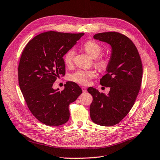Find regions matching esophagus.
<instances>
[{
    "label": "esophagus",
    "mask_w": 160,
    "mask_h": 160,
    "mask_svg": "<svg viewBox=\"0 0 160 160\" xmlns=\"http://www.w3.org/2000/svg\"><path fill=\"white\" fill-rule=\"evenodd\" d=\"M82 90L83 92H87V89H86V88L85 87H82Z\"/></svg>",
    "instance_id": "34e87169"
}]
</instances>
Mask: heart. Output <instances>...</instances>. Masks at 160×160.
<instances>
[{
  "label": "heart",
  "mask_w": 160,
  "mask_h": 160,
  "mask_svg": "<svg viewBox=\"0 0 160 160\" xmlns=\"http://www.w3.org/2000/svg\"><path fill=\"white\" fill-rule=\"evenodd\" d=\"M84 49L90 57L95 59L99 56L102 52L101 46L93 40H89L84 44ZM76 51L74 48L68 50L64 55L63 60L65 65H72ZM109 61L107 58L101 57L95 61V65L100 70H103L107 67ZM97 76V72L95 70H78L69 76V80L82 85H88L90 81Z\"/></svg>",
  "instance_id": "b5f03b06"
}]
</instances>
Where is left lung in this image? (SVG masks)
I'll list each match as a JSON object with an SVG mask.
<instances>
[{
  "instance_id": "8db88e82",
  "label": "left lung",
  "mask_w": 160,
  "mask_h": 160,
  "mask_svg": "<svg viewBox=\"0 0 160 160\" xmlns=\"http://www.w3.org/2000/svg\"><path fill=\"white\" fill-rule=\"evenodd\" d=\"M93 38L112 48L107 74L100 80L102 86L110 89L105 95L94 88L88 89L93 96L90 117L96 124L112 126L120 122L134 105L141 85L142 62L133 42L121 33L101 32Z\"/></svg>"
}]
</instances>
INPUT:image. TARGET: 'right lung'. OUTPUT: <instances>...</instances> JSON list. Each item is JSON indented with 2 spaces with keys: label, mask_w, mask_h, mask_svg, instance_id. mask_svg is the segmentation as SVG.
I'll return each instance as SVG.
<instances>
[{
  "label": "right lung",
  "mask_w": 160,
  "mask_h": 160,
  "mask_svg": "<svg viewBox=\"0 0 160 160\" xmlns=\"http://www.w3.org/2000/svg\"><path fill=\"white\" fill-rule=\"evenodd\" d=\"M84 34L45 32L31 40L22 52L18 66L21 91L32 115L47 126L67 122L68 106L82 92L73 82H67L63 91L52 86L65 74L63 55Z\"/></svg>",
  "instance_id": "obj_1"
}]
</instances>
